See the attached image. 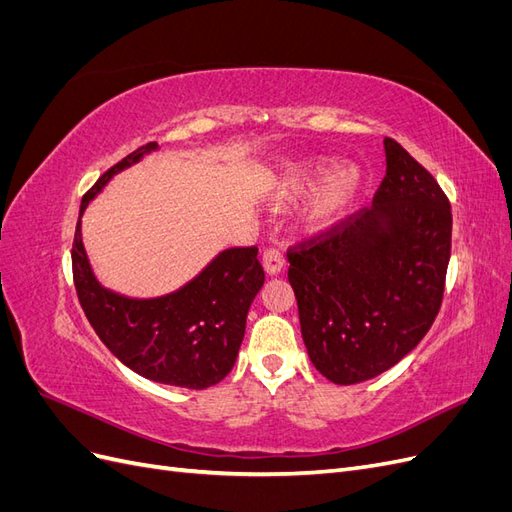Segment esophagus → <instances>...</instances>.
Here are the masks:
<instances>
[{
	"label": "esophagus",
	"mask_w": 512,
	"mask_h": 512,
	"mask_svg": "<svg viewBox=\"0 0 512 512\" xmlns=\"http://www.w3.org/2000/svg\"><path fill=\"white\" fill-rule=\"evenodd\" d=\"M262 267H265L269 275H277L284 269V254L277 250V247H269V250L262 254Z\"/></svg>",
	"instance_id": "obj_1"
}]
</instances>
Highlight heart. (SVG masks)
<instances>
[{"label": "heart", "instance_id": "heart-1", "mask_svg": "<svg viewBox=\"0 0 512 512\" xmlns=\"http://www.w3.org/2000/svg\"><path fill=\"white\" fill-rule=\"evenodd\" d=\"M324 170H327V164L322 162L288 170V175L277 183L275 200L277 203H294V200L303 198L314 188ZM361 183V173L354 166L333 168L309 196L303 211L305 224L312 230H324L342 222L359 200Z\"/></svg>", "mask_w": 512, "mask_h": 512}]
</instances>
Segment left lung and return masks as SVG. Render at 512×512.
<instances>
[{
  "label": "left lung",
  "mask_w": 512,
  "mask_h": 512,
  "mask_svg": "<svg viewBox=\"0 0 512 512\" xmlns=\"http://www.w3.org/2000/svg\"><path fill=\"white\" fill-rule=\"evenodd\" d=\"M386 175L374 205L288 250L309 359L335 384L380 376L436 320L453 215L427 168L384 138Z\"/></svg>",
  "instance_id": "obj_1"
}]
</instances>
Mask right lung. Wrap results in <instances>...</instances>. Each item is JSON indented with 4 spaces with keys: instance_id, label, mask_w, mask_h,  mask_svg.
I'll use <instances>...</instances> for the list:
<instances>
[{
    "instance_id": "obj_1",
    "label": "right lung",
    "mask_w": 512,
    "mask_h": 512,
    "mask_svg": "<svg viewBox=\"0 0 512 512\" xmlns=\"http://www.w3.org/2000/svg\"><path fill=\"white\" fill-rule=\"evenodd\" d=\"M158 149L147 143L117 162L83 200L81 215L113 175ZM72 275L83 312L104 346L136 374L183 389H207L228 376L245 335V320L265 271L258 247H230L192 282L158 299H130L104 288L85 254L81 218L72 243Z\"/></svg>"
}]
</instances>
